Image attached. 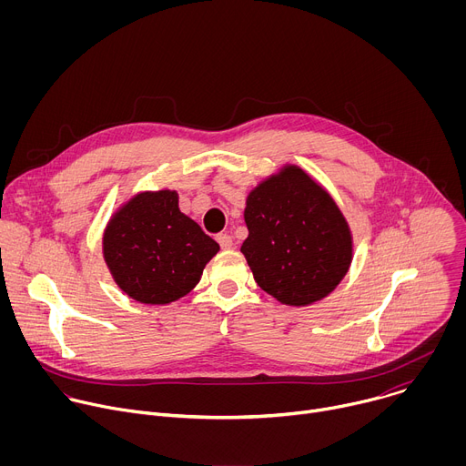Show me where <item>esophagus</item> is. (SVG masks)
<instances>
[{
    "mask_svg": "<svg viewBox=\"0 0 466 466\" xmlns=\"http://www.w3.org/2000/svg\"><path fill=\"white\" fill-rule=\"evenodd\" d=\"M218 243L221 245V248H232V236L228 234H218Z\"/></svg>",
    "mask_w": 466,
    "mask_h": 466,
    "instance_id": "1",
    "label": "esophagus"
}]
</instances>
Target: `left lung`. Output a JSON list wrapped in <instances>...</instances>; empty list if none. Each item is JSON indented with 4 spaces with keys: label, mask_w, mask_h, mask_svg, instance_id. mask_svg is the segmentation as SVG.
Wrapping results in <instances>:
<instances>
[{
    "label": "left lung",
    "mask_w": 466,
    "mask_h": 466,
    "mask_svg": "<svg viewBox=\"0 0 466 466\" xmlns=\"http://www.w3.org/2000/svg\"><path fill=\"white\" fill-rule=\"evenodd\" d=\"M241 252L256 284L279 302L309 306L334 291L352 263L350 227L331 195L284 166L247 197Z\"/></svg>",
    "instance_id": "obj_1"
}]
</instances>
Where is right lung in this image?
<instances>
[{
    "mask_svg": "<svg viewBox=\"0 0 466 466\" xmlns=\"http://www.w3.org/2000/svg\"><path fill=\"white\" fill-rule=\"evenodd\" d=\"M218 250L219 245L180 212L175 189L137 193L103 234L114 282L130 299L151 306L187 295Z\"/></svg>",
    "mask_w": 466,
    "mask_h": 466,
    "instance_id": "add662e5",
    "label": "right lung"
}]
</instances>
